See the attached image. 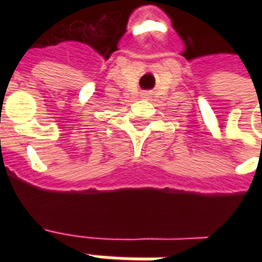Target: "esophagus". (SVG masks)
<instances>
[{
	"mask_svg": "<svg viewBox=\"0 0 262 262\" xmlns=\"http://www.w3.org/2000/svg\"><path fill=\"white\" fill-rule=\"evenodd\" d=\"M143 95H144V97H148V95H150V94H148V92L146 91V92H143Z\"/></svg>",
	"mask_w": 262,
	"mask_h": 262,
	"instance_id": "obj_1",
	"label": "esophagus"
}]
</instances>
